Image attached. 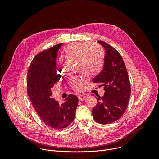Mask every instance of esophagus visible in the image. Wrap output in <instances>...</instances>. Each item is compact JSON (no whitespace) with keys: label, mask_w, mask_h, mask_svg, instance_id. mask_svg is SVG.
<instances>
[{"label":"esophagus","mask_w":159,"mask_h":159,"mask_svg":"<svg viewBox=\"0 0 159 159\" xmlns=\"http://www.w3.org/2000/svg\"><path fill=\"white\" fill-rule=\"evenodd\" d=\"M86 98H87V96H86L85 95H82V94H80V95H79V96H78V99H79V101H84V100Z\"/></svg>","instance_id":"1"}]
</instances>
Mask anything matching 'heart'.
Instances as JSON below:
<instances>
[{"label":"heart","mask_w":159,"mask_h":159,"mask_svg":"<svg viewBox=\"0 0 159 159\" xmlns=\"http://www.w3.org/2000/svg\"><path fill=\"white\" fill-rule=\"evenodd\" d=\"M64 51L66 57L79 61V70L87 75L95 76L101 71L104 57L102 50L99 45L75 43L68 45ZM62 70V66H60L58 71L61 72ZM87 81V79L84 76L74 77L70 79V85L74 89L80 90Z\"/></svg>","instance_id":"1"}]
</instances>
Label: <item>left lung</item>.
Instances as JSON below:
<instances>
[{
	"mask_svg": "<svg viewBox=\"0 0 159 159\" xmlns=\"http://www.w3.org/2000/svg\"><path fill=\"white\" fill-rule=\"evenodd\" d=\"M104 48L106 54L102 70L93 80L100 83L105 90L92 113L95 121L109 124L119 120L125 112L130 97L131 85L125 64L120 53L107 43L98 41Z\"/></svg>",
	"mask_w": 159,
	"mask_h": 159,
	"instance_id": "obj_1",
	"label": "left lung"
}]
</instances>
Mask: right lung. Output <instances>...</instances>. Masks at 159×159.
I'll list each match as a JSON object with an SVG mask.
<instances>
[{
	"mask_svg": "<svg viewBox=\"0 0 159 159\" xmlns=\"http://www.w3.org/2000/svg\"><path fill=\"white\" fill-rule=\"evenodd\" d=\"M61 45L58 44L36 55L28 72L27 90L31 103L43 121L55 129L65 128L73 122L79 102L73 94L61 104L52 98V88L60 79L57 73L56 58Z\"/></svg>",
	"mask_w": 159,
	"mask_h": 159,
	"instance_id": "add662e5",
	"label": "right lung"
}]
</instances>
